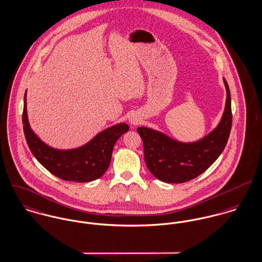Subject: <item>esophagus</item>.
<instances>
[{
    "label": "esophagus",
    "mask_w": 262,
    "mask_h": 262,
    "mask_svg": "<svg viewBox=\"0 0 262 262\" xmlns=\"http://www.w3.org/2000/svg\"><path fill=\"white\" fill-rule=\"evenodd\" d=\"M128 121H129V123H130L132 125H137V124L141 121V120H140V118H139L137 115H134V116H132V117L129 118Z\"/></svg>",
    "instance_id": "obj_1"
}]
</instances>
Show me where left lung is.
I'll use <instances>...</instances> for the list:
<instances>
[{
  "instance_id": "1",
  "label": "left lung",
  "mask_w": 262,
  "mask_h": 262,
  "mask_svg": "<svg viewBox=\"0 0 262 262\" xmlns=\"http://www.w3.org/2000/svg\"><path fill=\"white\" fill-rule=\"evenodd\" d=\"M223 82L226 89V102L222 121L202 140L181 142L155 129L138 127L143 141L145 164L158 180L169 183L191 181L204 172L221 156L232 124L230 92L225 79Z\"/></svg>"
}]
</instances>
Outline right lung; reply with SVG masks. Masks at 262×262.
<instances>
[{"label":"right lung","mask_w":262,"mask_h":262,"mask_svg":"<svg viewBox=\"0 0 262 262\" xmlns=\"http://www.w3.org/2000/svg\"><path fill=\"white\" fill-rule=\"evenodd\" d=\"M27 92L24 98L23 123L24 134L30 150L40 164L60 180L89 182L100 179L110 166L112 154L117 141L129 126L124 122L111 126L86 144L75 149H55L34 134L27 116Z\"/></svg>","instance_id":"1"}]
</instances>
